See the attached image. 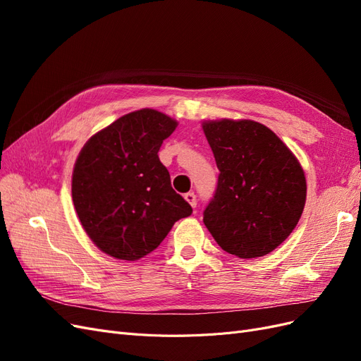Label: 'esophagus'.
Segmentation results:
<instances>
[{"label":"esophagus","instance_id":"34e87169","mask_svg":"<svg viewBox=\"0 0 361 361\" xmlns=\"http://www.w3.org/2000/svg\"><path fill=\"white\" fill-rule=\"evenodd\" d=\"M183 197L192 207H195V204H197V199H195V194L194 192H187V194L183 195Z\"/></svg>","mask_w":361,"mask_h":361}]
</instances>
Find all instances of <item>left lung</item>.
Returning a JSON list of instances; mask_svg holds the SVG:
<instances>
[{
  "label": "left lung",
  "mask_w": 361,
  "mask_h": 361,
  "mask_svg": "<svg viewBox=\"0 0 361 361\" xmlns=\"http://www.w3.org/2000/svg\"><path fill=\"white\" fill-rule=\"evenodd\" d=\"M202 128L220 170L204 226L228 255L253 259L271 253L304 209L307 183L300 161L255 120H207Z\"/></svg>",
  "instance_id": "1"
}]
</instances>
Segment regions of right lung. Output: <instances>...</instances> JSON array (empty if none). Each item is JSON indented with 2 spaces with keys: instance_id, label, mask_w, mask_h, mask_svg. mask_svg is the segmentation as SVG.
<instances>
[{
  "instance_id": "1",
  "label": "right lung",
  "mask_w": 361,
  "mask_h": 361,
  "mask_svg": "<svg viewBox=\"0 0 361 361\" xmlns=\"http://www.w3.org/2000/svg\"><path fill=\"white\" fill-rule=\"evenodd\" d=\"M178 122L143 108L89 138L75 161L72 200L81 226L105 255L138 260L192 209L171 188L158 152Z\"/></svg>"
}]
</instances>
